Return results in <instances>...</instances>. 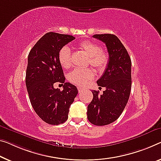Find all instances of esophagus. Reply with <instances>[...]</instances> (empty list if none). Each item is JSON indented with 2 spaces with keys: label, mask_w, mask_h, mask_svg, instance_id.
<instances>
[{
  "label": "esophagus",
  "mask_w": 161,
  "mask_h": 161,
  "mask_svg": "<svg viewBox=\"0 0 161 161\" xmlns=\"http://www.w3.org/2000/svg\"><path fill=\"white\" fill-rule=\"evenodd\" d=\"M83 88H82L81 87H78V92L80 93V92H81V91H83Z\"/></svg>",
  "instance_id": "esophagus-1"
}]
</instances>
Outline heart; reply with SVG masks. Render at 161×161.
<instances>
[{
    "label": "heart",
    "mask_w": 161,
    "mask_h": 161,
    "mask_svg": "<svg viewBox=\"0 0 161 161\" xmlns=\"http://www.w3.org/2000/svg\"><path fill=\"white\" fill-rule=\"evenodd\" d=\"M79 48L89 57L88 64L94 68L98 72H103L107 68L109 57L105 51L101 50L98 44L91 41H83L79 44ZM59 61L63 68H69L71 66V52L68 47L65 46L60 49L58 55ZM94 77V73L91 69L76 68L68 75L71 83L79 86H84L89 80Z\"/></svg>",
    "instance_id": "b5f03b06"
}]
</instances>
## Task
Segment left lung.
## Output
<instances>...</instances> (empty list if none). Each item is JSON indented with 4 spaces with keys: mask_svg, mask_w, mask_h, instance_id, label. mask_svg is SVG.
I'll list each match as a JSON object with an SVG mask.
<instances>
[{
    "mask_svg": "<svg viewBox=\"0 0 161 161\" xmlns=\"http://www.w3.org/2000/svg\"><path fill=\"white\" fill-rule=\"evenodd\" d=\"M93 38L106 44L109 62L97 84L105 87L103 94L92 91L93 98L88 106L89 122L97 126L107 125L119 117L125 109L132 86L130 57L117 36L111 34H95Z\"/></svg>",
    "mask_w": 161,
    "mask_h": 161,
    "instance_id": "1",
    "label": "left lung"
}]
</instances>
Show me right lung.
<instances>
[{"label":"right lung","mask_w":161,"mask_h":161,"mask_svg":"<svg viewBox=\"0 0 161 161\" xmlns=\"http://www.w3.org/2000/svg\"><path fill=\"white\" fill-rule=\"evenodd\" d=\"M75 37L68 34L48 32L35 44L28 56L26 86L32 107L44 122L53 125L68 119L69 108L78 94L65 78L58 58L60 49ZM56 82L64 90L55 89Z\"/></svg>","instance_id":"obj_1"}]
</instances>
